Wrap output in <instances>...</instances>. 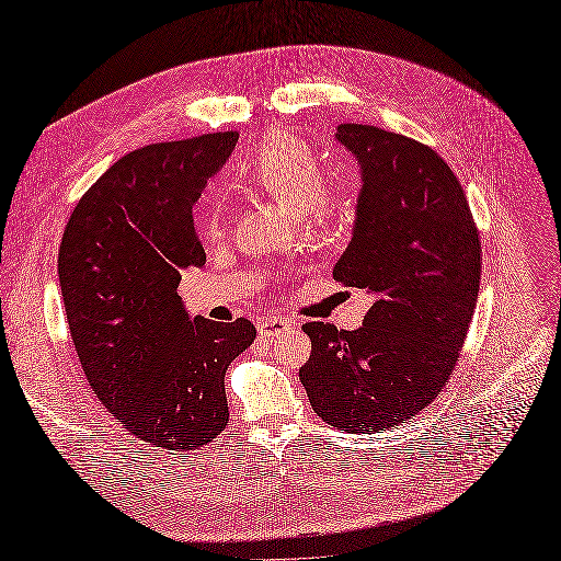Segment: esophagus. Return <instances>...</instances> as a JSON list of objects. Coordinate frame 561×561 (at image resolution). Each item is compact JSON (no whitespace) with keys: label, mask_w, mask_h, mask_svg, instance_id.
Returning a JSON list of instances; mask_svg holds the SVG:
<instances>
[{"label":"esophagus","mask_w":561,"mask_h":561,"mask_svg":"<svg viewBox=\"0 0 561 561\" xmlns=\"http://www.w3.org/2000/svg\"><path fill=\"white\" fill-rule=\"evenodd\" d=\"M290 328H293L290 320H283V318H262L257 322V330L264 336H278V334L290 330Z\"/></svg>","instance_id":"34e87169"}]
</instances>
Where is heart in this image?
Wrapping results in <instances>:
<instances>
[{"mask_svg": "<svg viewBox=\"0 0 561 561\" xmlns=\"http://www.w3.org/2000/svg\"><path fill=\"white\" fill-rule=\"evenodd\" d=\"M243 178L293 215L311 210L316 217H334L351 206V184L344 180L322 184L316 151L287 133L268 135L257 154L243 165ZM219 227V208L213 206L203 219V229L217 236Z\"/></svg>", "mask_w": 561, "mask_h": 561, "instance_id": "obj_1", "label": "heart"}]
</instances>
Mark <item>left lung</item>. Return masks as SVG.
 I'll return each instance as SVG.
<instances>
[{
	"label": "left lung",
	"instance_id": "left-lung-1",
	"mask_svg": "<svg viewBox=\"0 0 561 561\" xmlns=\"http://www.w3.org/2000/svg\"><path fill=\"white\" fill-rule=\"evenodd\" d=\"M360 168L353 233L332 276L369 295L363 328L307 322L299 369L313 412L348 433L419 414L447 383L480 293V239L463 186L435 149L379 126L339 124Z\"/></svg>",
	"mask_w": 561,
	"mask_h": 561
}]
</instances>
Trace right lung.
I'll use <instances>...</instances> for the list:
<instances>
[{
  "mask_svg": "<svg viewBox=\"0 0 561 561\" xmlns=\"http://www.w3.org/2000/svg\"><path fill=\"white\" fill-rule=\"evenodd\" d=\"M239 133L118 159L65 227L58 280L79 363L105 410L149 445L198 449L227 428L225 371L257 330L192 316L182 271L206 264L192 208Z\"/></svg>",
  "mask_w": 561,
  "mask_h": 561,
  "instance_id": "right-lung-1",
  "label": "right lung"
}]
</instances>
